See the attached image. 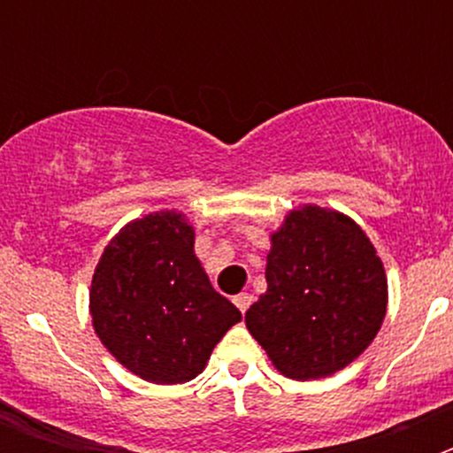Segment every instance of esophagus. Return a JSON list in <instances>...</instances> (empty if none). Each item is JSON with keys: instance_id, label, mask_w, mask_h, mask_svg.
<instances>
[{"instance_id": "1", "label": "esophagus", "mask_w": 453, "mask_h": 453, "mask_svg": "<svg viewBox=\"0 0 453 453\" xmlns=\"http://www.w3.org/2000/svg\"><path fill=\"white\" fill-rule=\"evenodd\" d=\"M251 302H254V297H251L250 292H240V295L234 297V303L240 308V313H247V308L251 306Z\"/></svg>"}]
</instances>
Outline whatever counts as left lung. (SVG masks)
<instances>
[{"mask_svg": "<svg viewBox=\"0 0 453 453\" xmlns=\"http://www.w3.org/2000/svg\"><path fill=\"white\" fill-rule=\"evenodd\" d=\"M267 290L245 313L250 334L288 379H324L356 361L381 329L388 279L351 218L299 206L272 234Z\"/></svg>", "mask_w": 453, "mask_h": 453, "instance_id": "obj_1", "label": "left lung"}]
</instances>
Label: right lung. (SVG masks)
Returning <instances> with one entry per match:
<instances>
[{
	"instance_id": "obj_1",
	"label": "right lung",
	"mask_w": 453,
	"mask_h": 453,
	"mask_svg": "<svg viewBox=\"0 0 453 453\" xmlns=\"http://www.w3.org/2000/svg\"><path fill=\"white\" fill-rule=\"evenodd\" d=\"M90 315L102 345L150 383L202 374L222 335L242 319L208 281L195 229L179 211H158L119 229L90 283Z\"/></svg>"
}]
</instances>
